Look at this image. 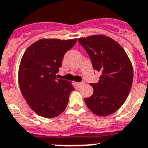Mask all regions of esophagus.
<instances>
[{"label": "esophagus", "mask_w": 148, "mask_h": 148, "mask_svg": "<svg viewBox=\"0 0 148 148\" xmlns=\"http://www.w3.org/2000/svg\"><path fill=\"white\" fill-rule=\"evenodd\" d=\"M77 85L78 87H81V86L84 85V82H81V83H77Z\"/></svg>", "instance_id": "esophagus-1"}]
</instances>
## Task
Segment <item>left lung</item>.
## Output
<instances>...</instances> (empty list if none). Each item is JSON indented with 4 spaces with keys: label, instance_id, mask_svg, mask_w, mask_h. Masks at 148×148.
Masks as SVG:
<instances>
[{
    "label": "left lung",
    "instance_id": "left-lung-1",
    "mask_svg": "<svg viewBox=\"0 0 148 148\" xmlns=\"http://www.w3.org/2000/svg\"><path fill=\"white\" fill-rule=\"evenodd\" d=\"M90 56L94 69L101 72L97 84H90L94 93L84 99L95 114L105 117L116 112L126 101L133 82V67L121 45L108 36L78 38Z\"/></svg>",
    "mask_w": 148,
    "mask_h": 148
}]
</instances>
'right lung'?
Returning <instances> with one entry per match:
<instances>
[{
    "mask_svg": "<svg viewBox=\"0 0 148 148\" xmlns=\"http://www.w3.org/2000/svg\"><path fill=\"white\" fill-rule=\"evenodd\" d=\"M77 39H40L25 51L20 63L18 83L30 108L41 117H58L66 109L71 82L56 77L65 53Z\"/></svg>",
    "mask_w": 148,
    "mask_h": 148,
    "instance_id": "obj_1",
    "label": "right lung"
}]
</instances>
